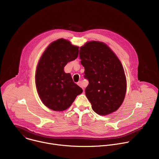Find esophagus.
I'll return each instance as SVG.
<instances>
[{"mask_svg": "<svg viewBox=\"0 0 159 159\" xmlns=\"http://www.w3.org/2000/svg\"><path fill=\"white\" fill-rule=\"evenodd\" d=\"M77 84L80 86V87H81L83 89H84V87H83V84H82V81H79V82H78V83H77Z\"/></svg>", "mask_w": 159, "mask_h": 159, "instance_id": "obj_1", "label": "esophagus"}]
</instances>
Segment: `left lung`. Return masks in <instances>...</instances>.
<instances>
[{"label": "left lung", "mask_w": 159, "mask_h": 159, "mask_svg": "<svg viewBox=\"0 0 159 159\" xmlns=\"http://www.w3.org/2000/svg\"><path fill=\"white\" fill-rule=\"evenodd\" d=\"M84 77L89 80L85 95L94 112L106 115L116 111L125 97L123 67L113 52L102 42H87L80 48Z\"/></svg>", "instance_id": "8db88e82"}]
</instances>
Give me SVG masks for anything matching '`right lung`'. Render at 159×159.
<instances>
[{
    "mask_svg": "<svg viewBox=\"0 0 159 159\" xmlns=\"http://www.w3.org/2000/svg\"><path fill=\"white\" fill-rule=\"evenodd\" d=\"M79 47L59 39L52 43L42 55L37 66L36 85L43 103L54 111L69 107L83 90L64 72L68 62L75 60Z\"/></svg>",
    "mask_w": 159,
    "mask_h": 159,
    "instance_id": "add662e5",
    "label": "right lung"
}]
</instances>
